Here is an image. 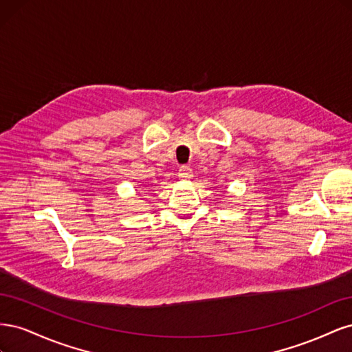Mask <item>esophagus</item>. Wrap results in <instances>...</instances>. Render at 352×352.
Segmentation results:
<instances>
[{
	"mask_svg": "<svg viewBox=\"0 0 352 352\" xmlns=\"http://www.w3.org/2000/svg\"><path fill=\"white\" fill-rule=\"evenodd\" d=\"M179 179L182 180H188L189 177H192V168H190L189 166H182L179 168V173H177Z\"/></svg>",
	"mask_w": 352,
	"mask_h": 352,
	"instance_id": "obj_1",
	"label": "esophagus"
}]
</instances>
